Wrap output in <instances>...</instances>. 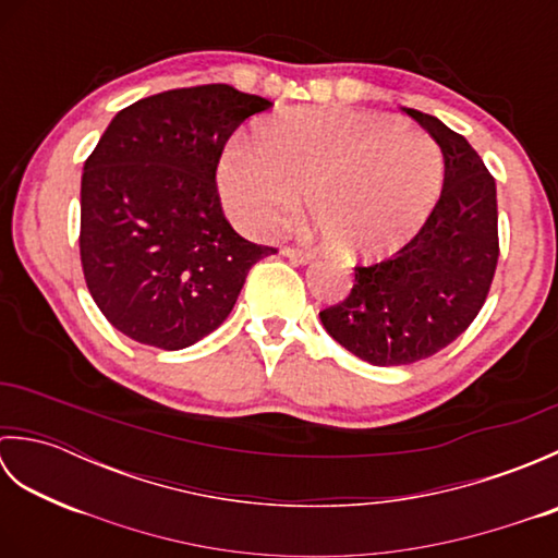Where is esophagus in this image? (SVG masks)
<instances>
[{"label": "esophagus", "mask_w": 558, "mask_h": 558, "mask_svg": "<svg viewBox=\"0 0 558 558\" xmlns=\"http://www.w3.org/2000/svg\"><path fill=\"white\" fill-rule=\"evenodd\" d=\"M280 254L292 258V260H300V264H310V260L314 258L312 252H306V248H300V246H286Z\"/></svg>", "instance_id": "1"}]
</instances>
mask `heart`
<instances>
[{
	"mask_svg": "<svg viewBox=\"0 0 558 558\" xmlns=\"http://www.w3.org/2000/svg\"><path fill=\"white\" fill-rule=\"evenodd\" d=\"M444 158L432 136L386 114L302 108L264 122L256 138L225 144L220 204L256 240L298 216L302 194L338 252L384 258L405 246L441 192Z\"/></svg>",
	"mask_w": 558,
	"mask_h": 558,
	"instance_id": "heart-1",
	"label": "heart"
}]
</instances>
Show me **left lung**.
<instances>
[{"instance_id":"left-lung-1","label":"left lung","mask_w":558,"mask_h":558,"mask_svg":"<svg viewBox=\"0 0 558 558\" xmlns=\"http://www.w3.org/2000/svg\"><path fill=\"white\" fill-rule=\"evenodd\" d=\"M444 153V189L422 230L390 258L354 268L352 292L322 314L326 333L374 366L450 345L480 314L499 260L496 182L465 136L402 108Z\"/></svg>"}]
</instances>
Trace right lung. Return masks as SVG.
<instances>
[{"mask_svg": "<svg viewBox=\"0 0 558 558\" xmlns=\"http://www.w3.org/2000/svg\"><path fill=\"white\" fill-rule=\"evenodd\" d=\"M225 83L165 90L112 117L81 177V266L93 302L136 342L182 350L213 333L272 246L220 208V153L270 108Z\"/></svg>", "mask_w": 558, "mask_h": 558, "instance_id": "right-lung-1", "label": "right lung"}]
</instances>
